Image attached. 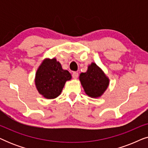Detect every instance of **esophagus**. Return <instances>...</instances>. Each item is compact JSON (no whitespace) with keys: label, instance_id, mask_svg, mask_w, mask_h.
Returning <instances> with one entry per match:
<instances>
[{"label":"esophagus","instance_id":"1","mask_svg":"<svg viewBox=\"0 0 148 148\" xmlns=\"http://www.w3.org/2000/svg\"><path fill=\"white\" fill-rule=\"evenodd\" d=\"M79 76V73L77 72H73L72 73V77L73 79H77Z\"/></svg>","mask_w":148,"mask_h":148}]
</instances>
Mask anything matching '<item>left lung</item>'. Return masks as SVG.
Instances as JSON below:
<instances>
[{
    "label": "left lung",
    "instance_id": "8db88e82",
    "mask_svg": "<svg viewBox=\"0 0 148 148\" xmlns=\"http://www.w3.org/2000/svg\"><path fill=\"white\" fill-rule=\"evenodd\" d=\"M79 79L86 94L94 98L100 97L109 84L108 79L95 63L88 66L87 72L80 74Z\"/></svg>",
    "mask_w": 148,
    "mask_h": 148
}]
</instances>
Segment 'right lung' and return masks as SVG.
Returning <instances> with one entry per match:
<instances>
[{"instance_id":"1","label":"right lung","mask_w":148,"mask_h":148,"mask_svg":"<svg viewBox=\"0 0 148 148\" xmlns=\"http://www.w3.org/2000/svg\"><path fill=\"white\" fill-rule=\"evenodd\" d=\"M71 79L70 73L62 69L56 58L46 59L40 66L36 75L35 83L40 94L47 99L59 96L66 81Z\"/></svg>"}]
</instances>
